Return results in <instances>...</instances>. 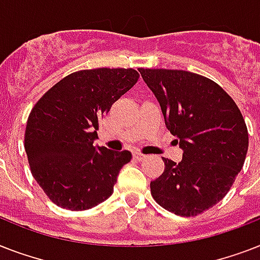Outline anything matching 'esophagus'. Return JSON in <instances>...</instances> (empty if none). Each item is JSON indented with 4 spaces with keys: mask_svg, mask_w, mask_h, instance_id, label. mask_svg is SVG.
I'll return each instance as SVG.
<instances>
[{
    "mask_svg": "<svg viewBox=\"0 0 260 260\" xmlns=\"http://www.w3.org/2000/svg\"><path fill=\"white\" fill-rule=\"evenodd\" d=\"M146 158H147L146 155L140 154V152H135V154H134V159H136V160H139V162H140V160H143V159H146Z\"/></svg>",
    "mask_w": 260,
    "mask_h": 260,
    "instance_id": "1",
    "label": "esophagus"
}]
</instances>
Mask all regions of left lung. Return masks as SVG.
Listing matches in <instances>:
<instances>
[{
	"mask_svg": "<svg viewBox=\"0 0 260 260\" xmlns=\"http://www.w3.org/2000/svg\"><path fill=\"white\" fill-rule=\"evenodd\" d=\"M162 109L167 129L183 151L151 182L159 205L178 216H197L221 201L240 173L248 132L238 105L216 82L183 70L139 69Z\"/></svg>",
	"mask_w": 260,
	"mask_h": 260,
	"instance_id": "obj_1",
	"label": "left lung"
}]
</instances>
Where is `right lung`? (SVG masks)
Returning a JSON list of instances; mask_svg holds the SVG:
<instances>
[{
	"mask_svg": "<svg viewBox=\"0 0 260 260\" xmlns=\"http://www.w3.org/2000/svg\"><path fill=\"white\" fill-rule=\"evenodd\" d=\"M134 69H94L67 75L30 112L25 152L32 175L54 204L86 210L112 196L129 151L94 146L100 118L138 82Z\"/></svg>",
	"mask_w": 260,
	"mask_h": 260,
	"instance_id": "obj_1",
	"label": "right lung"
}]
</instances>
